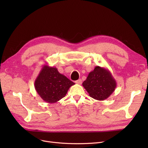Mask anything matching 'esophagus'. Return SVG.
I'll use <instances>...</instances> for the list:
<instances>
[{
	"label": "esophagus",
	"instance_id": "obj_1",
	"mask_svg": "<svg viewBox=\"0 0 148 148\" xmlns=\"http://www.w3.org/2000/svg\"><path fill=\"white\" fill-rule=\"evenodd\" d=\"M75 83L79 84H81L82 83V79H79L78 80L75 81Z\"/></svg>",
	"mask_w": 148,
	"mask_h": 148
}]
</instances>
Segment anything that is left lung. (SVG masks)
<instances>
[{
	"label": "left lung",
	"instance_id": "8db88e82",
	"mask_svg": "<svg viewBox=\"0 0 148 148\" xmlns=\"http://www.w3.org/2000/svg\"><path fill=\"white\" fill-rule=\"evenodd\" d=\"M82 84L90 97L99 101L108 98L116 88V82L110 71L99 66L89 73Z\"/></svg>",
	"mask_w": 148,
	"mask_h": 148
}]
</instances>
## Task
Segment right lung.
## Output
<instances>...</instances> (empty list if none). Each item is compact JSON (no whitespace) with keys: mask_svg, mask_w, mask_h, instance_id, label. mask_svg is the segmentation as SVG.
Returning a JSON list of instances; mask_svg holds the SVG:
<instances>
[{"mask_svg":"<svg viewBox=\"0 0 148 148\" xmlns=\"http://www.w3.org/2000/svg\"><path fill=\"white\" fill-rule=\"evenodd\" d=\"M35 88L45 102L55 103L65 97L74 82L59 73L56 68L42 66L35 81Z\"/></svg>","mask_w":148,"mask_h":148,"instance_id":"1","label":"right lung"}]
</instances>
